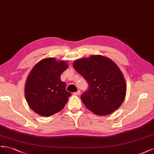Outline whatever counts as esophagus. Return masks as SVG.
<instances>
[{
    "instance_id": "esophagus-1",
    "label": "esophagus",
    "mask_w": 154,
    "mask_h": 154,
    "mask_svg": "<svg viewBox=\"0 0 154 154\" xmlns=\"http://www.w3.org/2000/svg\"><path fill=\"white\" fill-rule=\"evenodd\" d=\"M73 94L74 95H79L81 94V91H77V92H74Z\"/></svg>"
}]
</instances>
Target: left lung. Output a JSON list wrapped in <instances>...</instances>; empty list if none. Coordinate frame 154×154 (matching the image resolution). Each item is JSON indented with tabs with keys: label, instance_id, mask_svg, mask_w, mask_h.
I'll return each mask as SVG.
<instances>
[{
	"label": "left lung",
	"instance_id": "left-lung-1",
	"mask_svg": "<svg viewBox=\"0 0 154 154\" xmlns=\"http://www.w3.org/2000/svg\"><path fill=\"white\" fill-rule=\"evenodd\" d=\"M75 70L88 82V90L81 97L89 110L99 116L109 115L120 107L127 85L117 64L101 55H92L73 62Z\"/></svg>",
	"mask_w": 154,
	"mask_h": 154
}]
</instances>
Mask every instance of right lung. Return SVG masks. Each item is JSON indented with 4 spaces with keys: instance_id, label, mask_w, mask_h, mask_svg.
I'll return each instance as SVG.
<instances>
[{
    "instance_id": "right-lung-1",
    "label": "right lung",
    "mask_w": 154,
    "mask_h": 154,
    "mask_svg": "<svg viewBox=\"0 0 154 154\" xmlns=\"http://www.w3.org/2000/svg\"><path fill=\"white\" fill-rule=\"evenodd\" d=\"M68 68L66 61L54 57L43 59L34 66L25 84V97L34 112L48 117L65 106L71 93L66 90L61 75Z\"/></svg>"
}]
</instances>
